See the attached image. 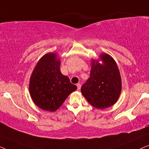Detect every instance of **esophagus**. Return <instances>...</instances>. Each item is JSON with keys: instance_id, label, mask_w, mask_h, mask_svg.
Listing matches in <instances>:
<instances>
[{"instance_id": "esophagus-1", "label": "esophagus", "mask_w": 149, "mask_h": 149, "mask_svg": "<svg viewBox=\"0 0 149 149\" xmlns=\"http://www.w3.org/2000/svg\"><path fill=\"white\" fill-rule=\"evenodd\" d=\"M77 89H78V90H80L81 87L80 83H78V84H77Z\"/></svg>"}]
</instances>
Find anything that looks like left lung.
<instances>
[{"label":"left lung","instance_id":"1","mask_svg":"<svg viewBox=\"0 0 149 149\" xmlns=\"http://www.w3.org/2000/svg\"><path fill=\"white\" fill-rule=\"evenodd\" d=\"M91 65L90 77L81 87V93L96 109L111 107L117 102L121 91V78L117 63L104 53L98 60L92 59Z\"/></svg>","mask_w":149,"mask_h":149}]
</instances>
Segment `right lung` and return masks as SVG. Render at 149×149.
<instances>
[{"label": "right lung", "instance_id": "1", "mask_svg": "<svg viewBox=\"0 0 149 149\" xmlns=\"http://www.w3.org/2000/svg\"><path fill=\"white\" fill-rule=\"evenodd\" d=\"M60 59L56 53L45 54L30 76L29 92L34 103L44 111L54 112L77 89L60 71Z\"/></svg>", "mask_w": 149, "mask_h": 149}]
</instances>
